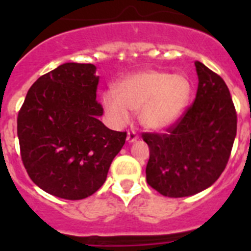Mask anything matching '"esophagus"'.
I'll return each mask as SVG.
<instances>
[{
  "instance_id": "1",
  "label": "esophagus",
  "mask_w": 251,
  "mask_h": 251,
  "mask_svg": "<svg viewBox=\"0 0 251 251\" xmlns=\"http://www.w3.org/2000/svg\"><path fill=\"white\" fill-rule=\"evenodd\" d=\"M137 139H138V134L136 133V130H128L127 133V141L129 142V143H133V142H136Z\"/></svg>"
}]
</instances>
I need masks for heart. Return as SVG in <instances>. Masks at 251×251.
<instances>
[{
    "label": "heart",
    "instance_id": "b5f03b06",
    "mask_svg": "<svg viewBox=\"0 0 251 251\" xmlns=\"http://www.w3.org/2000/svg\"><path fill=\"white\" fill-rule=\"evenodd\" d=\"M118 95L108 92L103 103L115 126H124L132 113L139 112L147 129L161 130L176 123L192 97V84L186 75L147 70L127 76L117 88Z\"/></svg>",
    "mask_w": 251,
    "mask_h": 251
}]
</instances>
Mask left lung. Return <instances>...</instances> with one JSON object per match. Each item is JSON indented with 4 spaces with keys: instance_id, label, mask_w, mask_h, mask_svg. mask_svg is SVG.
Listing matches in <instances>:
<instances>
[{
    "instance_id": "obj_1",
    "label": "left lung",
    "mask_w": 251,
    "mask_h": 251,
    "mask_svg": "<svg viewBox=\"0 0 251 251\" xmlns=\"http://www.w3.org/2000/svg\"><path fill=\"white\" fill-rule=\"evenodd\" d=\"M196 99L166 132H145L150 147L147 183L167 197H186L210 187L225 170L236 136L238 115L220 75L195 61Z\"/></svg>"
}]
</instances>
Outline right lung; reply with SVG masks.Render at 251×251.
<instances>
[{
	"instance_id": "1",
	"label": "right lung",
	"mask_w": 251,
	"mask_h": 251,
	"mask_svg": "<svg viewBox=\"0 0 251 251\" xmlns=\"http://www.w3.org/2000/svg\"><path fill=\"white\" fill-rule=\"evenodd\" d=\"M93 64L66 63L40 76L19 115L22 163L41 190L83 200L105 182L127 132L106 128L97 100L99 76Z\"/></svg>"
}]
</instances>
